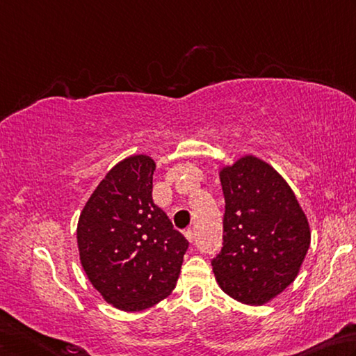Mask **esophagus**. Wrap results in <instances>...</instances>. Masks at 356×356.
<instances>
[{"instance_id": "34e87169", "label": "esophagus", "mask_w": 356, "mask_h": 356, "mask_svg": "<svg viewBox=\"0 0 356 356\" xmlns=\"http://www.w3.org/2000/svg\"><path fill=\"white\" fill-rule=\"evenodd\" d=\"M184 236H186V239H188L189 242H192V241H194V238H195V232H194V229H186V232H184Z\"/></svg>"}]
</instances>
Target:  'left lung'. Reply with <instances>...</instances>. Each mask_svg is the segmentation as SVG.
Wrapping results in <instances>:
<instances>
[{
  "label": "left lung",
  "mask_w": 356,
  "mask_h": 356,
  "mask_svg": "<svg viewBox=\"0 0 356 356\" xmlns=\"http://www.w3.org/2000/svg\"><path fill=\"white\" fill-rule=\"evenodd\" d=\"M225 216L223 247L213 259L220 289L245 305H264L298 275L311 242L307 216L275 168L244 156L219 172Z\"/></svg>",
  "instance_id": "1"
}]
</instances>
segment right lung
I'll use <instances>...</instances> for the list:
<instances>
[{
  "mask_svg": "<svg viewBox=\"0 0 356 356\" xmlns=\"http://www.w3.org/2000/svg\"><path fill=\"white\" fill-rule=\"evenodd\" d=\"M154 161L134 154L115 164L78 220V250L87 278L112 307L142 311L177 286L189 242L153 203Z\"/></svg>",
  "mask_w": 356,
  "mask_h": 356,
  "instance_id": "1",
  "label": "right lung"
}]
</instances>
